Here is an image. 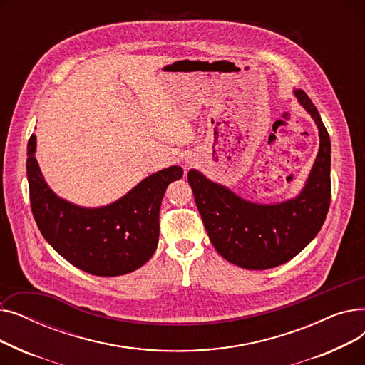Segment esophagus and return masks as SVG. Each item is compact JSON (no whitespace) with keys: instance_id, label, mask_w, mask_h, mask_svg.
<instances>
[{"instance_id":"obj_1","label":"esophagus","mask_w":365,"mask_h":365,"mask_svg":"<svg viewBox=\"0 0 365 365\" xmlns=\"http://www.w3.org/2000/svg\"><path fill=\"white\" fill-rule=\"evenodd\" d=\"M185 163H186V165H192V164L195 163V158H192V157H187V158L185 160Z\"/></svg>"}]
</instances>
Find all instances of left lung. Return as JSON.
I'll list each match as a JSON object with an SVG mask.
<instances>
[{"label": "left lung", "instance_id": "left-lung-1", "mask_svg": "<svg viewBox=\"0 0 365 365\" xmlns=\"http://www.w3.org/2000/svg\"><path fill=\"white\" fill-rule=\"evenodd\" d=\"M293 94L311 115L319 136L317 158L296 197L260 204L237 195L195 168L187 173L210 241L223 259L244 269H271L292 260L317 237L329 213L330 136L308 94L300 88H294Z\"/></svg>", "mask_w": 365, "mask_h": 365}]
</instances>
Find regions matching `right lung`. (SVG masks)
<instances>
[{"instance_id": "1", "label": "right lung", "mask_w": 365, "mask_h": 365, "mask_svg": "<svg viewBox=\"0 0 365 365\" xmlns=\"http://www.w3.org/2000/svg\"><path fill=\"white\" fill-rule=\"evenodd\" d=\"M35 150L32 134L26 160L32 215L46 241L65 260L91 275L118 277L139 269L153 256L161 201L167 186L183 176L182 167L152 173L110 204L83 207L48 186Z\"/></svg>"}]
</instances>
